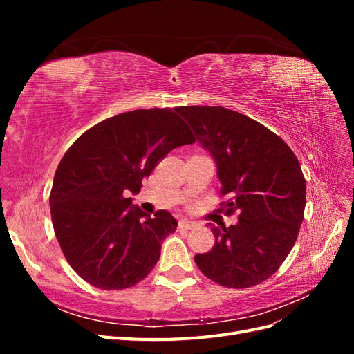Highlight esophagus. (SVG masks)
<instances>
[{
  "label": "esophagus",
  "mask_w": 354,
  "mask_h": 354,
  "mask_svg": "<svg viewBox=\"0 0 354 354\" xmlns=\"http://www.w3.org/2000/svg\"><path fill=\"white\" fill-rule=\"evenodd\" d=\"M195 226H196V221H192V220H187V218H181V220L178 221V227H180V229L189 230V229L195 227Z\"/></svg>",
  "instance_id": "obj_1"
}]
</instances>
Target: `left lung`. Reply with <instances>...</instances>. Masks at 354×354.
Listing matches in <instances>:
<instances>
[{"label":"left lung","mask_w":354,"mask_h":354,"mask_svg":"<svg viewBox=\"0 0 354 354\" xmlns=\"http://www.w3.org/2000/svg\"><path fill=\"white\" fill-rule=\"evenodd\" d=\"M177 112L217 165L226 214L238 223L211 230L212 250L195 263L208 279L227 288H250L279 269L304 218L306 180L294 152L260 122L220 106H183ZM224 203V202H223Z\"/></svg>","instance_id":"obj_1"}]
</instances>
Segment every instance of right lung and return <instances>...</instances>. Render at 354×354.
<instances>
[{
	"label": "right lung",
	"mask_w": 354,
	"mask_h": 354,
	"mask_svg": "<svg viewBox=\"0 0 354 354\" xmlns=\"http://www.w3.org/2000/svg\"><path fill=\"white\" fill-rule=\"evenodd\" d=\"M176 109H137L85 131L62 158L50 194L53 227L72 269L90 285L112 291L152 272L177 220L152 217L128 198L156 164L195 137Z\"/></svg>",
	"instance_id": "right-lung-1"
}]
</instances>
